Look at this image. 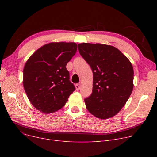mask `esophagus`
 Instances as JSON below:
<instances>
[{"label": "esophagus", "mask_w": 157, "mask_h": 157, "mask_svg": "<svg viewBox=\"0 0 157 157\" xmlns=\"http://www.w3.org/2000/svg\"><path fill=\"white\" fill-rule=\"evenodd\" d=\"M75 86H76V90H79L81 88V84L80 83H77V84L75 85Z\"/></svg>", "instance_id": "34e87169"}]
</instances>
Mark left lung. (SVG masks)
I'll list each match as a JSON object with an SVG mask.
<instances>
[{
	"label": "left lung",
	"instance_id": "8db88e82",
	"mask_svg": "<svg viewBox=\"0 0 157 157\" xmlns=\"http://www.w3.org/2000/svg\"><path fill=\"white\" fill-rule=\"evenodd\" d=\"M78 46L80 55L93 72L92 93L85 99L86 109L100 119L114 117L125 105L132 92V63L112 46L81 43Z\"/></svg>",
	"mask_w": 157,
	"mask_h": 157
}]
</instances>
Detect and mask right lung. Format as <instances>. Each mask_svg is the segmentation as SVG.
Instances as JSON below:
<instances>
[{"label": "right lung", "instance_id": "1", "mask_svg": "<svg viewBox=\"0 0 157 157\" xmlns=\"http://www.w3.org/2000/svg\"><path fill=\"white\" fill-rule=\"evenodd\" d=\"M74 43H51L33 54L23 69V86L31 104L44 113L60 109L76 88L67 63L77 51Z\"/></svg>", "mask_w": 157, "mask_h": 157}]
</instances>
